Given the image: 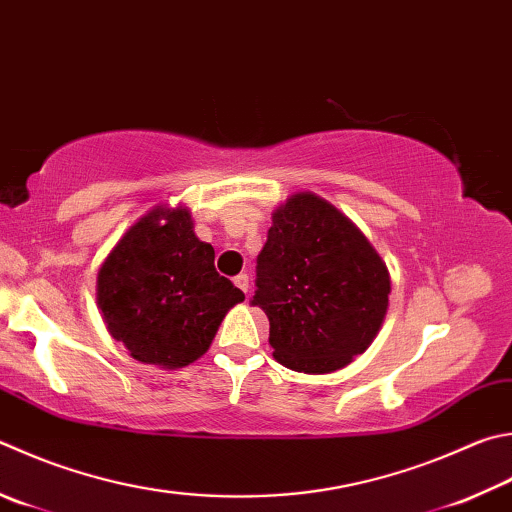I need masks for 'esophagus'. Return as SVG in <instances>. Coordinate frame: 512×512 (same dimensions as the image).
<instances>
[{"mask_svg": "<svg viewBox=\"0 0 512 512\" xmlns=\"http://www.w3.org/2000/svg\"><path fill=\"white\" fill-rule=\"evenodd\" d=\"M232 282H235V286L239 288V291H244V293H248V288H250V284H248V275L246 273H239L237 277H235V280H232Z\"/></svg>", "mask_w": 512, "mask_h": 512, "instance_id": "esophagus-1", "label": "esophagus"}]
</instances>
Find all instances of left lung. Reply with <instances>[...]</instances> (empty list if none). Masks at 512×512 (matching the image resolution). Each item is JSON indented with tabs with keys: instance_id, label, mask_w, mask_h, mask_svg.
I'll return each instance as SVG.
<instances>
[{
	"instance_id": "left-lung-1",
	"label": "left lung",
	"mask_w": 512,
	"mask_h": 512,
	"mask_svg": "<svg viewBox=\"0 0 512 512\" xmlns=\"http://www.w3.org/2000/svg\"><path fill=\"white\" fill-rule=\"evenodd\" d=\"M389 291L383 257L327 199L304 190L273 210L253 306L268 315L280 365L300 374L347 367L383 327Z\"/></svg>"
}]
</instances>
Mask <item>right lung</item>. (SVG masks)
<instances>
[{"label": "right lung", "instance_id": "obj_1", "mask_svg": "<svg viewBox=\"0 0 512 512\" xmlns=\"http://www.w3.org/2000/svg\"><path fill=\"white\" fill-rule=\"evenodd\" d=\"M96 302L134 360L181 369L210 349L244 293L215 271V248L194 235L190 210L159 203L100 264Z\"/></svg>", "mask_w": 512, "mask_h": 512}]
</instances>
